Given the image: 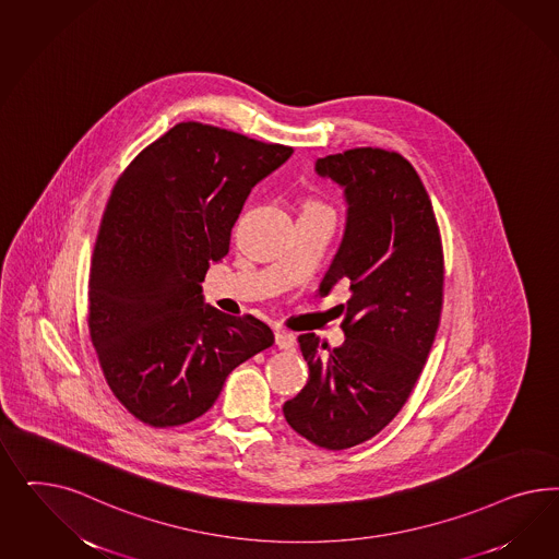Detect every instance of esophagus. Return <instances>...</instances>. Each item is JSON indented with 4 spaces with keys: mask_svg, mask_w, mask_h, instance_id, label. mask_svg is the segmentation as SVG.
Instances as JSON below:
<instances>
[{
    "mask_svg": "<svg viewBox=\"0 0 559 559\" xmlns=\"http://www.w3.org/2000/svg\"><path fill=\"white\" fill-rule=\"evenodd\" d=\"M274 340H276V346L285 348V350H290L295 346V336L287 330H281V328L274 332Z\"/></svg>",
    "mask_w": 559,
    "mask_h": 559,
    "instance_id": "esophagus-1",
    "label": "esophagus"
}]
</instances>
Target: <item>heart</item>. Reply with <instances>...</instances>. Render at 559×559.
Returning <instances> with one entry per match:
<instances>
[{
  "label": "heart",
  "mask_w": 559,
  "mask_h": 559,
  "mask_svg": "<svg viewBox=\"0 0 559 559\" xmlns=\"http://www.w3.org/2000/svg\"><path fill=\"white\" fill-rule=\"evenodd\" d=\"M309 206H320V204H309Z\"/></svg>",
  "instance_id": "1"
}]
</instances>
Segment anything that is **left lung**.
Instances as JSON below:
<instances>
[{
	"mask_svg": "<svg viewBox=\"0 0 559 559\" xmlns=\"http://www.w3.org/2000/svg\"><path fill=\"white\" fill-rule=\"evenodd\" d=\"M344 190L346 225L320 295L350 288L346 334L328 348L299 346L309 381L283 412L295 432L342 451L372 439L397 416L432 348L442 309V246L420 176L400 153L358 147L316 162Z\"/></svg>",
	"mask_w": 559,
	"mask_h": 559,
	"instance_id": "1",
	"label": "left lung"
}]
</instances>
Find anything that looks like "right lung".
Returning <instances> with one entry per match:
<instances>
[{
    "mask_svg": "<svg viewBox=\"0 0 559 559\" xmlns=\"http://www.w3.org/2000/svg\"><path fill=\"white\" fill-rule=\"evenodd\" d=\"M293 150L180 122L122 171L90 272V336L112 393L141 423L203 416L227 374L274 342L252 316L204 304V274L229 252L252 188Z\"/></svg>",
    "mask_w": 559,
    "mask_h": 559,
    "instance_id": "right-lung-1",
    "label": "right lung"
}]
</instances>
